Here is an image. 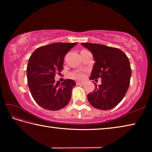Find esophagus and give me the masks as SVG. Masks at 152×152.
<instances>
[{
    "label": "esophagus",
    "instance_id": "obj_1",
    "mask_svg": "<svg viewBox=\"0 0 152 152\" xmlns=\"http://www.w3.org/2000/svg\"><path fill=\"white\" fill-rule=\"evenodd\" d=\"M84 84L83 82H76V85H82Z\"/></svg>",
    "mask_w": 152,
    "mask_h": 152
}]
</instances>
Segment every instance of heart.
Here are the masks:
<instances>
[{
	"label": "heart",
	"instance_id": "b5f03b06",
	"mask_svg": "<svg viewBox=\"0 0 152 152\" xmlns=\"http://www.w3.org/2000/svg\"><path fill=\"white\" fill-rule=\"evenodd\" d=\"M71 76L77 80H82L84 78V74L82 72L75 71L71 73Z\"/></svg>",
	"mask_w": 152,
	"mask_h": 152
}]
</instances>
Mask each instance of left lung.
Masks as SVG:
<instances>
[{
	"instance_id": "left-lung-1",
	"label": "left lung",
	"mask_w": 152,
	"mask_h": 152,
	"mask_svg": "<svg viewBox=\"0 0 152 152\" xmlns=\"http://www.w3.org/2000/svg\"><path fill=\"white\" fill-rule=\"evenodd\" d=\"M81 44L91 51L95 61L90 79H102L101 85L94 83V91L87 95L88 102L98 109H111L122 101L130 84L129 58L116 48L91 43Z\"/></svg>"
}]
</instances>
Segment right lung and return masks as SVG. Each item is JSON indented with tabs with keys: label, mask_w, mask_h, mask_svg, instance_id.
<instances>
[{
	"label": "right lung",
	"mask_w": 152,
	"mask_h": 152,
	"mask_svg": "<svg viewBox=\"0 0 152 152\" xmlns=\"http://www.w3.org/2000/svg\"><path fill=\"white\" fill-rule=\"evenodd\" d=\"M77 43H53L42 46L29 58L27 83L34 101L43 109L58 110L70 102L76 82L66 79L61 84L56 82L54 78L63 70L64 56Z\"/></svg>",
	"instance_id": "right-lung-1"
}]
</instances>
